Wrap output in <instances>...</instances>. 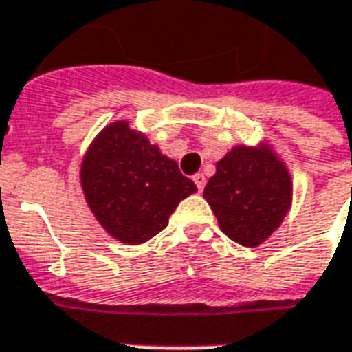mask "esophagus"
<instances>
[{
    "mask_svg": "<svg viewBox=\"0 0 352 352\" xmlns=\"http://www.w3.org/2000/svg\"><path fill=\"white\" fill-rule=\"evenodd\" d=\"M194 183L198 186V190L201 192L206 188V175H204V173H196V175H194Z\"/></svg>",
    "mask_w": 352,
    "mask_h": 352,
    "instance_id": "obj_1",
    "label": "esophagus"
}]
</instances>
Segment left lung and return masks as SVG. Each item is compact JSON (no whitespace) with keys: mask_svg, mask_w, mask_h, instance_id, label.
I'll list each match as a JSON object with an SVG mask.
<instances>
[{"mask_svg":"<svg viewBox=\"0 0 352 352\" xmlns=\"http://www.w3.org/2000/svg\"><path fill=\"white\" fill-rule=\"evenodd\" d=\"M290 196L287 168L267 148L249 146L226 154L204 190L222 232L245 247H256L279 228Z\"/></svg>","mask_w":352,"mask_h":352,"instance_id":"1","label":"left lung"}]
</instances>
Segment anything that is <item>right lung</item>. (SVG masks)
Wrapping results in <instances>:
<instances>
[{
    "label": "right lung",
    "mask_w": 352,
    "mask_h": 352,
    "mask_svg": "<svg viewBox=\"0 0 352 352\" xmlns=\"http://www.w3.org/2000/svg\"><path fill=\"white\" fill-rule=\"evenodd\" d=\"M80 183L101 226L128 245L162 232L179 201L198 192L175 160L126 122L98 135L82 162Z\"/></svg>",
    "instance_id": "right-lung-1"
}]
</instances>
